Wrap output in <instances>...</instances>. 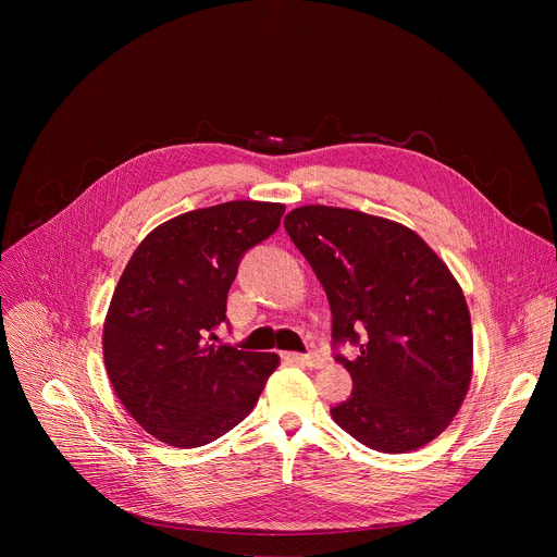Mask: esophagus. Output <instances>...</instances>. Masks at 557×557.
<instances>
[{"mask_svg":"<svg viewBox=\"0 0 557 557\" xmlns=\"http://www.w3.org/2000/svg\"><path fill=\"white\" fill-rule=\"evenodd\" d=\"M286 361L288 363H295V366H308V368H320L324 363V359L317 355V352H306V355H299V352H288L286 355Z\"/></svg>","mask_w":557,"mask_h":557,"instance_id":"esophagus-1","label":"esophagus"}]
</instances>
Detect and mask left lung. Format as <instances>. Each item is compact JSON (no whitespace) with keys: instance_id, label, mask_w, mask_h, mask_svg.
<instances>
[{"instance_id":"1","label":"left lung","mask_w":557,"mask_h":557,"mask_svg":"<svg viewBox=\"0 0 557 557\" xmlns=\"http://www.w3.org/2000/svg\"><path fill=\"white\" fill-rule=\"evenodd\" d=\"M293 245L324 286L333 348L352 392L331 410L352 438L404 454L436 438L471 381V320L443 260L404 224L352 209L308 205L284 218Z\"/></svg>"}]
</instances>
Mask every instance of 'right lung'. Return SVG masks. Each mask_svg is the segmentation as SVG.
I'll use <instances>...</instances> for the list:
<instances>
[{
	"label": "right lung",
	"mask_w": 557,
	"mask_h": 557,
	"mask_svg": "<svg viewBox=\"0 0 557 557\" xmlns=\"http://www.w3.org/2000/svg\"><path fill=\"white\" fill-rule=\"evenodd\" d=\"M284 205L233 200L156 226L112 295L103 359L136 423L174 447H200L240 423L280 359L215 344L245 253L280 226Z\"/></svg>",
	"instance_id": "right-lung-1"
}]
</instances>
